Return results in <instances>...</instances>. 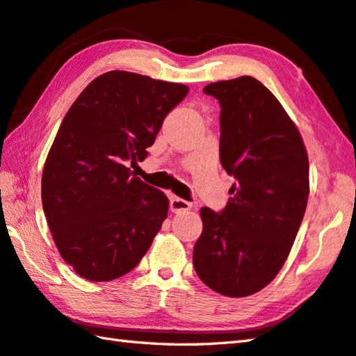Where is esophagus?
I'll return each instance as SVG.
<instances>
[{"label": "esophagus", "mask_w": 356, "mask_h": 356, "mask_svg": "<svg viewBox=\"0 0 356 356\" xmlns=\"http://www.w3.org/2000/svg\"><path fill=\"white\" fill-rule=\"evenodd\" d=\"M191 208V203L186 202L184 199H179V197H171L170 199V209L172 213H184V211H188Z\"/></svg>", "instance_id": "obj_1"}]
</instances>
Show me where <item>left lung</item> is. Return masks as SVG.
I'll return each instance as SVG.
<instances>
[{"label": "left lung", "mask_w": 356, "mask_h": 356, "mask_svg": "<svg viewBox=\"0 0 356 356\" xmlns=\"http://www.w3.org/2000/svg\"><path fill=\"white\" fill-rule=\"evenodd\" d=\"M203 93L220 104V162L236 184L220 213L200 209L203 231L193 263L213 291L248 297L275 278L291 252L309 197L307 153L260 81H218Z\"/></svg>", "instance_id": "obj_1"}]
</instances>
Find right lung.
I'll list each match as a JSON object with an SVG mask.
<instances>
[{"mask_svg": "<svg viewBox=\"0 0 356 356\" xmlns=\"http://www.w3.org/2000/svg\"><path fill=\"white\" fill-rule=\"evenodd\" d=\"M190 88L113 70L73 102L42 171V208L78 275L110 282L138 266L168 216V199L134 177L166 115Z\"/></svg>", "mask_w": 356, "mask_h": 356, "instance_id": "right-lung-1", "label": "right lung"}]
</instances>
